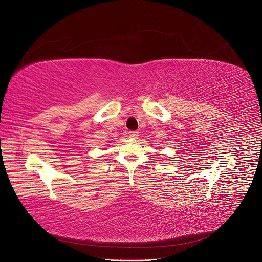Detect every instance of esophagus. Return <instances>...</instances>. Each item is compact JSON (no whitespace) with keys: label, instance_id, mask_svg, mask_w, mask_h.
Here are the masks:
<instances>
[{"label":"esophagus","instance_id":"34e87169","mask_svg":"<svg viewBox=\"0 0 262 262\" xmlns=\"http://www.w3.org/2000/svg\"><path fill=\"white\" fill-rule=\"evenodd\" d=\"M139 136L138 132H129V138L130 139H137Z\"/></svg>","mask_w":262,"mask_h":262}]
</instances>
